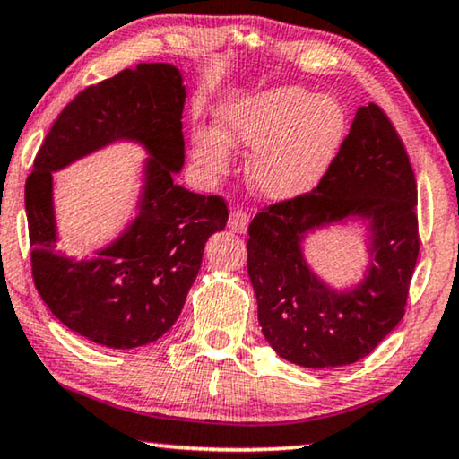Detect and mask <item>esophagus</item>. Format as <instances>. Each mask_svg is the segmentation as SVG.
Wrapping results in <instances>:
<instances>
[{
	"instance_id": "34e87169",
	"label": "esophagus",
	"mask_w": 459,
	"mask_h": 459,
	"mask_svg": "<svg viewBox=\"0 0 459 459\" xmlns=\"http://www.w3.org/2000/svg\"><path fill=\"white\" fill-rule=\"evenodd\" d=\"M249 224V214L245 210H232L229 216V229L232 232H245Z\"/></svg>"
}]
</instances>
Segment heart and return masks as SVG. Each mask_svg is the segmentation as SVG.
I'll use <instances>...</instances> for the list:
<instances>
[{
    "mask_svg": "<svg viewBox=\"0 0 459 459\" xmlns=\"http://www.w3.org/2000/svg\"><path fill=\"white\" fill-rule=\"evenodd\" d=\"M218 127H197L194 154L210 173H224L230 146L251 150L249 179L268 200L303 195L319 183L346 135L344 107L332 97L299 86L270 88L230 102L218 113Z\"/></svg>",
    "mask_w": 459,
    "mask_h": 459,
    "instance_id": "heart-1",
    "label": "heart"
}]
</instances>
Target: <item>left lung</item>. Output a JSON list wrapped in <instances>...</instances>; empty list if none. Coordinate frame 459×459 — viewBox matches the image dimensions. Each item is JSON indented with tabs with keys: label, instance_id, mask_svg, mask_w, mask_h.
<instances>
[{
	"label": "left lung",
	"instance_id": "1",
	"mask_svg": "<svg viewBox=\"0 0 459 459\" xmlns=\"http://www.w3.org/2000/svg\"><path fill=\"white\" fill-rule=\"evenodd\" d=\"M354 215L369 221L366 282L338 293L304 262L307 231ZM247 272L265 340L300 367L352 365L404 317L420 249L416 179L398 132L381 107H360L319 186L270 204L249 224Z\"/></svg>",
	"mask_w": 459,
	"mask_h": 459
}]
</instances>
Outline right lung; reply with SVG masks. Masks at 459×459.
I'll return each instance as SVG.
<instances>
[{"instance_id":"1","label":"right lung","mask_w":459,"mask_h":459,"mask_svg":"<svg viewBox=\"0 0 459 459\" xmlns=\"http://www.w3.org/2000/svg\"><path fill=\"white\" fill-rule=\"evenodd\" d=\"M186 86L170 64H140L67 102L26 179L32 280L65 327L107 348H138L170 330L200 272L204 245L229 221L221 195L173 183L186 159ZM115 139L144 143L151 159L141 214L91 263L54 249L52 170Z\"/></svg>"}]
</instances>
